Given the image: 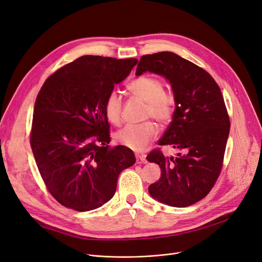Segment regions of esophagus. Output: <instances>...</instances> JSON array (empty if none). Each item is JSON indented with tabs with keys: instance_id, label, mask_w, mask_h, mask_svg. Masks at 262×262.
Returning a JSON list of instances; mask_svg holds the SVG:
<instances>
[{
	"instance_id": "obj_1",
	"label": "esophagus",
	"mask_w": 262,
	"mask_h": 262,
	"mask_svg": "<svg viewBox=\"0 0 262 262\" xmlns=\"http://www.w3.org/2000/svg\"><path fill=\"white\" fill-rule=\"evenodd\" d=\"M136 162L137 163H146L145 155H143V154H136Z\"/></svg>"
}]
</instances>
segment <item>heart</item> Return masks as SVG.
Returning <instances> with one entry per match:
<instances>
[{"mask_svg": "<svg viewBox=\"0 0 262 262\" xmlns=\"http://www.w3.org/2000/svg\"><path fill=\"white\" fill-rule=\"evenodd\" d=\"M128 89L133 95L145 102V118H153L161 124L171 121L176 106V99L172 92L164 90L163 82L153 75H142L132 80ZM106 119L120 125L122 121V96L117 90L109 91L104 101ZM158 129L155 123L146 121L140 124H128L119 130L115 139L121 145L134 150H143L154 140Z\"/></svg>", "mask_w": 262, "mask_h": 262, "instance_id": "heart-1", "label": "heart"}]
</instances>
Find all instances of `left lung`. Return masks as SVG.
Masks as SVG:
<instances>
[{"label":"left lung","instance_id":"left-lung-1","mask_svg":"<svg viewBox=\"0 0 262 262\" xmlns=\"http://www.w3.org/2000/svg\"><path fill=\"white\" fill-rule=\"evenodd\" d=\"M145 71L166 76L176 99L173 120L158 145L184 150L175 158L164 156L160 147L147 155L161 169L148 192L163 204L187 207L207 195L221 173L230 127L225 102L207 71L174 53L144 55L136 75Z\"/></svg>","mask_w":262,"mask_h":262}]
</instances>
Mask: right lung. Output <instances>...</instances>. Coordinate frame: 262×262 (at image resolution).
<instances>
[{
  "mask_svg": "<svg viewBox=\"0 0 262 262\" xmlns=\"http://www.w3.org/2000/svg\"><path fill=\"white\" fill-rule=\"evenodd\" d=\"M137 62L86 55L50 75L37 95L31 146L48 191L67 208L100 207L114 196L120 173L136 162L130 148L109 147L104 101Z\"/></svg>",
  "mask_w": 262,
  "mask_h": 262,
  "instance_id": "right-lung-1",
  "label": "right lung"
}]
</instances>
